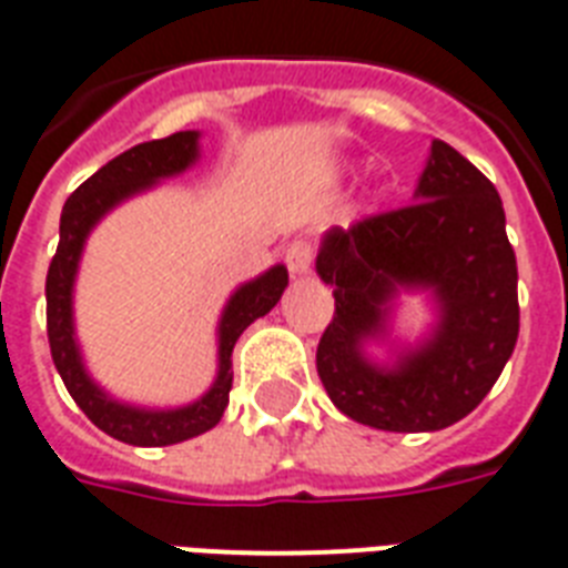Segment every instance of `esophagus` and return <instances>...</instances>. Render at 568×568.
<instances>
[{
  "label": "esophagus",
  "instance_id": "34e87169",
  "mask_svg": "<svg viewBox=\"0 0 568 568\" xmlns=\"http://www.w3.org/2000/svg\"><path fill=\"white\" fill-rule=\"evenodd\" d=\"M284 261H287L293 275H307V272H311V263H314V248H311V243H302V240H298V243L287 245Z\"/></svg>",
  "mask_w": 568,
  "mask_h": 568
}]
</instances>
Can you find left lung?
<instances>
[{
    "mask_svg": "<svg viewBox=\"0 0 568 568\" xmlns=\"http://www.w3.org/2000/svg\"><path fill=\"white\" fill-rule=\"evenodd\" d=\"M316 275L334 316L316 346L325 394L346 417L385 433H435L480 406L518 341V270L498 189L435 139L415 204L325 231ZM426 292L436 323L397 345L393 307ZM367 343H388L376 363Z\"/></svg>",
    "mask_w": 568,
    "mask_h": 568,
    "instance_id": "1",
    "label": "left lung"
}]
</instances>
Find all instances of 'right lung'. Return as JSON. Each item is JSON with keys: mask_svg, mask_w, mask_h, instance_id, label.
Masks as SVG:
<instances>
[{"mask_svg": "<svg viewBox=\"0 0 568 568\" xmlns=\"http://www.w3.org/2000/svg\"><path fill=\"white\" fill-rule=\"evenodd\" d=\"M201 133L183 130L169 139L135 144L103 169L91 174L73 195L64 201L59 224V248L47 272V334H50V353L55 362L64 388L77 406L88 415V420L100 426L105 435L135 447H165L213 429L227 408V394L234 385L231 355L240 334L278 305L281 293L287 287V266H272L257 278L245 281L231 293L222 311L215 337H219V367L215 379L204 397L178 408H142L121 403L105 394L88 373L82 362V349L77 344V325H73V284H77L79 261L85 252L88 234L105 213H112L126 197L148 192L160 180L178 178L192 169L201 156Z\"/></svg>", "mask_w": 568, "mask_h": 568, "instance_id": "obj_1", "label": "right lung"}]
</instances>
